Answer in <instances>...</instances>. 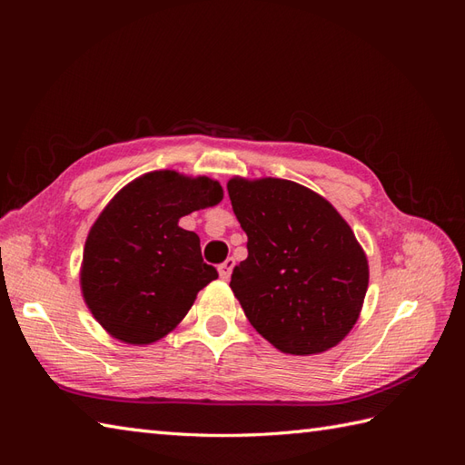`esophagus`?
<instances>
[{"label":"esophagus","mask_w":465,"mask_h":465,"mask_svg":"<svg viewBox=\"0 0 465 465\" xmlns=\"http://www.w3.org/2000/svg\"><path fill=\"white\" fill-rule=\"evenodd\" d=\"M234 270V260L232 258H227L221 265H219V275L223 281H229L231 279V273Z\"/></svg>","instance_id":"34e87169"}]
</instances>
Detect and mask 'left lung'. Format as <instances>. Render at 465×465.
<instances>
[{
    "instance_id": "8db88e82",
    "label": "left lung",
    "mask_w": 465,
    "mask_h": 465,
    "mask_svg": "<svg viewBox=\"0 0 465 465\" xmlns=\"http://www.w3.org/2000/svg\"><path fill=\"white\" fill-rule=\"evenodd\" d=\"M248 236L231 289L252 326L281 353L318 355L345 340L369 289V260L320 193L283 178L227 182Z\"/></svg>"
}]
</instances>
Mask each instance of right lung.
Here are the masks:
<instances>
[{
    "instance_id": "1",
    "label": "right lung",
    "mask_w": 465,
    "mask_h": 465,
    "mask_svg": "<svg viewBox=\"0 0 465 465\" xmlns=\"http://www.w3.org/2000/svg\"><path fill=\"white\" fill-rule=\"evenodd\" d=\"M223 200L209 176L153 171L125 184L96 217L81 262L83 301L108 335L151 345L184 320L217 279L200 236L178 221Z\"/></svg>"
}]
</instances>
